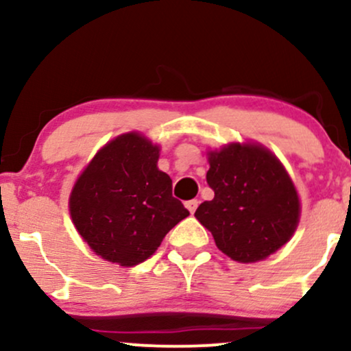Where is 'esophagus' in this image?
Returning a JSON list of instances; mask_svg holds the SVG:
<instances>
[{"mask_svg":"<svg viewBox=\"0 0 351 351\" xmlns=\"http://www.w3.org/2000/svg\"><path fill=\"white\" fill-rule=\"evenodd\" d=\"M198 204H199L198 199H189V201H186V203H184V206H186L188 211L193 215V213L196 211V208H198Z\"/></svg>","mask_w":351,"mask_h":351,"instance_id":"34e87169","label":"esophagus"}]
</instances>
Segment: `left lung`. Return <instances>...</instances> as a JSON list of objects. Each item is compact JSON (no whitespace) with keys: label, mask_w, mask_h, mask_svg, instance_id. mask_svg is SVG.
Segmentation results:
<instances>
[{"label":"left lung","mask_w":351,"mask_h":351,"mask_svg":"<svg viewBox=\"0 0 351 351\" xmlns=\"http://www.w3.org/2000/svg\"><path fill=\"white\" fill-rule=\"evenodd\" d=\"M206 181L215 198L196 209L219 251L237 263H257L287 243L300 201L277 156L259 143H229L208 152Z\"/></svg>","instance_id":"left-lung-1"}]
</instances>
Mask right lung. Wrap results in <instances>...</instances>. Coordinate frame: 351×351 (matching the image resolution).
<instances>
[{
  "mask_svg": "<svg viewBox=\"0 0 351 351\" xmlns=\"http://www.w3.org/2000/svg\"><path fill=\"white\" fill-rule=\"evenodd\" d=\"M160 147L136 132L119 135L95 153L71 191L72 223L108 263L147 261L171 228L189 215L160 171Z\"/></svg>",
  "mask_w": 351,
  "mask_h": 351,
  "instance_id": "right-lung-1",
  "label": "right lung"
}]
</instances>
